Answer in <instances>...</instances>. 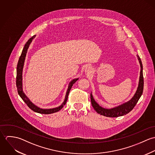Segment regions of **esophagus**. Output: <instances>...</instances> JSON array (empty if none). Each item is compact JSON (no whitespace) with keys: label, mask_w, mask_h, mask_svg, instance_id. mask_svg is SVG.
Returning a JSON list of instances; mask_svg holds the SVG:
<instances>
[{"label":"esophagus","mask_w":155,"mask_h":155,"mask_svg":"<svg viewBox=\"0 0 155 155\" xmlns=\"http://www.w3.org/2000/svg\"><path fill=\"white\" fill-rule=\"evenodd\" d=\"M92 68L91 67L87 66L86 67V68H85V72L86 73H90L92 72Z\"/></svg>","instance_id":"1"}]
</instances>
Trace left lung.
<instances>
[{
  "label": "left lung",
  "mask_w": 155,
  "mask_h": 155,
  "mask_svg": "<svg viewBox=\"0 0 155 155\" xmlns=\"http://www.w3.org/2000/svg\"><path fill=\"white\" fill-rule=\"evenodd\" d=\"M138 59L139 60V63L140 64L141 70H140V80L139 84L137 90L134 95L133 98L128 102L119 106L116 107L114 108L107 109L101 107L94 100L92 95L91 94V101L92 106L94 110L96 111L98 114L101 115H103L106 117H116L119 116H122L125 114H128L131 111L133 110L136 104L137 103L138 100L141 97L144 88V79H143V65L141 63V60L138 55H137Z\"/></svg>",
  "instance_id": "8db88e82"
}]
</instances>
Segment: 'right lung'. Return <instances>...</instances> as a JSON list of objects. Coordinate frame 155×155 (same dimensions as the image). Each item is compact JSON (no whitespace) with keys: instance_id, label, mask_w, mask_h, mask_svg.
<instances>
[{"instance_id":"1","label":"right lung","mask_w":155,"mask_h":155,"mask_svg":"<svg viewBox=\"0 0 155 155\" xmlns=\"http://www.w3.org/2000/svg\"><path fill=\"white\" fill-rule=\"evenodd\" d=\"M36 35H34L33 36H32L31 38H30L28 41L26 42V44L24 45V47L22 49V53L21 54V56L20 57L18 62V64H17V78H16V85H17V91H18V93L20 95V96L21 97V98H22V100L25 103V104L27 105V106L33 111L36 112V113H41V114H51L53 113H55L57 112L59 110H60L63 106L66 104L67 101V98H68V95L69 94V92L70 91V89L71 88L73 85L78 80V79H74L73 80H72L68 85V89L67 91L66 95L65 97V100L63 102V103L59 107H56V108H54V109H41L38 107H37L36 106H35L34 104H33L30 100L27 98V97L25 95V94L24 93V92L22 91V68H23V66H24V60H25V55H26V53L27 51V49L28 48V46L30 44H31L32 40L35 38Z\"/></svg>"}]
</instances>
